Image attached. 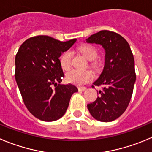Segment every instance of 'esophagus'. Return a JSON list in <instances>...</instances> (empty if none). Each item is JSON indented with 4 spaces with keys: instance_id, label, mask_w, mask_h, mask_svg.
Wrapping results in <instances>:
<instances>
[{
    "instance_id": "1",
    "label": "esophagus",
    "mask_w": 152,
    "mask_h": 152,
    "mask_svg": "<svg viewBox=\"0 0 152 152\" xmlns=\"http://www.w3.org/2000/svg\"><path fill=\"white\" fill-rule=\"evenodd\" d=\"M86 89V87H85V86H79L78 87L79 91H85Z\"/></svg>"
}]
</instances>
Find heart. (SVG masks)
I'll use <instances>...</instances> for the list:
<instances>
[{
	"label": "heart",
	"mask_w": 152,
	"mask_h": 152,
	"mask_svg": "<svg viewBox=\"0 0 152 152\" xmlns=\"http://www.w3.org/2000/svg\"><path fill=\"white\" fill-rule=\"evenodd\" d=\"M79 50L85 57L89 60H93L98 57V51L93 46L90 45H83L79 48ZM72 53L70 50L63 52L60 57L61 67L64 70H68L72 63ZM93 78V74L89 70H77L72 69L66 73V80L73 84L82 85L90 81Z\"/></svg>",
	"instance_id": "obj_1"
}]
</instances>
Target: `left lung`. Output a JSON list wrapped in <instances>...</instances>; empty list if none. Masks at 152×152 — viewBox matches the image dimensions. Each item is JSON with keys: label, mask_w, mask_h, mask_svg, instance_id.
Masks as SVG:
<instances>
[{"label": "left lung", "mask_w": 152, "mask_h": 152, "mask_svg": "<svg viewBox=\"0 0 152 152\" xmlns=\"http://www.w3.org/2000/svg\"><path fill=\"white\" fill-rule=\"evenodd\" d=\"M86 42L99 44L105 50L104 70L92 85L103 86L101 95L87 108L97 120L112 122L125 112L132 96L136 81L134 56L128 42L115 32L101 30Z\"/></svg>", "instance_id": "1"}]
</instances>
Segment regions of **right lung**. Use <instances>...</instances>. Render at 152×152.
<instances>
[{
    "mask_svg": "<svg viewBox=\"0 0 152 152\" xmlns=\"http://www.w3.org/2000/svg\"><path fill=\"white\" fill-rule=\"evenodd\" d=\"M76 39L60 42L48 36L26 40L15 56V77L26 107L36 118L56 121L66 113L77 88L60 84L64 77L59 57Z\"/></svg>",
    "mask_w": 152,
    "mask_h": 152,
    "instance_id": "right-lung-1",
    "label": "right lung"
}]
</instances>
